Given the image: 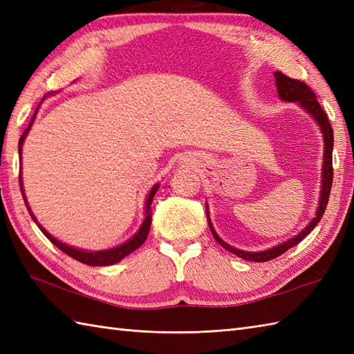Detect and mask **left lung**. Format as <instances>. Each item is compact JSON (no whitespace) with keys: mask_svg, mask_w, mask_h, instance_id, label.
Listing matches in <instances>:
<instances>
[{"mask_svg":"<svg viewBox=\"0 0 354 354\" xmlns=\"http://www.w3.org/2000/svg\"><path fill=\"white\" fill-rule=\"evenodd\" d=\"M275 76V85L278 89V95H280L281 100L286 102H298L301 106L309 111L310 114L313 115V118L317 120L318 124L321 126V131L324 133V165H322V187H321V199H319V207H318V212L315 214V217L312 219V222L307 225V227L299 232L298 236H295L293 239L288 240V242H284L281 245H278L275 248H270L268 251H261V252H246V251H240L236 250V248L230 246L228 243H225L223 240L216 234V231L212 225V221H209L208 217V209H207V219H208V227L212 230V234L214 236L216 242L219 243L221 246H223L225 250H228L230 252L236 254L237 257L243 259V260H250V261H269L272 259L280 257L281 254H284L288 250H290L292 246L298 245L301 240L309 234V232L317 227L318 222L321 221L322 214L326 212V207H327V202H328V196H330V190H332V183H333V160H332V152H333V129H332V124L328 122V117L324 112V109L321 108V104L317 99V94H315L312 89L309 88V85H306L304 82L301 80H297V79H292L289 76H286V74L280 73V71H275L274 73Z\"/></svg>","mask_w":354,"mask_h":354,"instance_id":"obj_1","label":"left lung"}]
</instances>
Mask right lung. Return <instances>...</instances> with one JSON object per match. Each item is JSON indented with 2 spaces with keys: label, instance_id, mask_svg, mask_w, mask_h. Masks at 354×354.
<instances>
[{
  "label": "right lung",
  "instance_id": "1",
  "mask_svg": "<svg viewBox=\"0 0 354 354\" xmlns=\"http://www.w3.org/2000/svg\"><path fill=\"white\" fill-rule=\"evenodd\" d=\"M33 118H35V115H33ZM33 118H32V122H30V124L27 126V129L24 131V133H22L21 138H19V146H18L19 153H21V149H22V142H24L26 135H27V132L30 131V126H32V123H33ZM19 187H21L22 196H24V192H22L21 176H19ZM156 190H158V185H155L153 189L150 190V193H149L147 202H146V213H147V216H146V219H145V222H142L141 228H140V231L137 232V234H135V236L129 240V242H126V243L120 245V246H117V248H112V250L97 251V252H94V251H82V250H76V248H73V246H68V245H65V243H62V242H59V240H56L51 234H48V232L45 231L39 223H37V221L35 219L33 213L30 212V208H28V205H27L26 196H24V202H26V207H27V209H28L30 216H32V219H33L37 225H39V230L44 232V236L47 237L53 245H56L62 252H65L66 255H70V257L76 259V260L80 261V263H85V265H89V266H109V265H114V263L122 261L124 257H127V255H129L131 252H133L135 250H138V248L146 242L147 234H149V231H150V223H152V216H150V205H152V199H153V196H155Z\"/></svg>",
  "mask_w": 354,
  "mask_h": 354
}]
</instances>
